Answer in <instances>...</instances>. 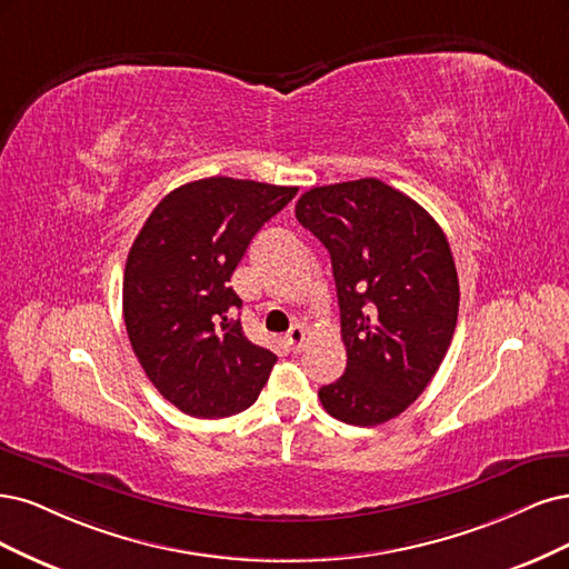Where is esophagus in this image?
<instances>
[{
	"instance_id": "1",
	"label": "esophagus",
	"mask_w": 569,
	"mask_h": 569,
	"mask_svg": "<svg viewBox=\"0 0 569 569\" xmlns=\"http://www.w3.org/2000/svg\"><path fill=\"white\" fill-rule=\"evenodd\" d=\"M305 340H307V331H305V326H300V323L292 326L290 331L286 333V345L290 347L292 352H300V350H302V345H305Z\"/></svg>"
}]
</instances>
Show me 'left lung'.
I'll list each match as a JSON object with an SVG mask.
<instances>
[{
	"label": "left lung",
	"instance_id": "8db88e82",
	"mask_svg": "<svg viewBox=\"0 0 569 569\" xmlns=\"http://www.w3.org/2000/svg\"><path fill=\"white\" fill-rule=\"evenodd\" d=\"M296 217L331 254L347 350L321 405L342 423L380 426L423 395L451 345L461 292L447 236L373 177L305 191Z\"/></svg>",
	"mask_w": 569,
	"mask_h": 569
}]
</instances>
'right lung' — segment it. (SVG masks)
Instances as JSON below:
<instances>
[{
    "instance_id": "right-lung-1",
    "label": "right lung",
    "mask_w": 569,
    "mask_h": 569,
    "mask_svg": "<svg viewBox=\"0 0 569 569\" xmlns=\"http://www.w3.org/2000/svg\"><path fill=\"white\" fill-rule=\"evenodd\" d=\"M296 187L208 177L164 196L127 254L122 315L141 369L158 392L196 418L246 411L277 355L252 345L243 302L229 286L252 236Z\"/></svg>"
}]
</instances>
